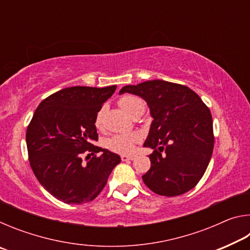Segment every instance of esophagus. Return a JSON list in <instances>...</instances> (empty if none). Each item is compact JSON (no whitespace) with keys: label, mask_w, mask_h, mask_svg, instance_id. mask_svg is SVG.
I'll list each match as a JSON object with an SVG mask.
<instances>
[{"label":"esophagus","mask_w":250,"mask_h":250,"mask_svg":"<svg viewBox=\"0 0 250 250\" xmlns=\"http://www.w3.org/2000/svg\"><path fill=\"white\" fill-rule=\"evenodd\" d=\"M135 159L134 155H121L122 161H132Z\"/></svg>","instance_id":"1"}]
</instances>
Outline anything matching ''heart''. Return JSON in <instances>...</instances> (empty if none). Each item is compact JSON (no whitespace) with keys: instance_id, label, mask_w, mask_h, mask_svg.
Instances as JSON below:
<instances>
[{"instance_id":"1","label":"heart","mask_w":250,"mask_h":250,"mask_svg":"<svg viewBox=\"0 0 250 250\" xmlns=\"http://www.w3.org/2000/svg\"><path fill=\"white\" fill-rule=\"evenodd\" d=\"M119 105L128 113L130 117H132L137 113H140L145 111V103L141 99H139L138 97L125 95L121 97L119 100ZM104 109H101L100 111L97 113L96 117V126L100 128L103 125L104 119ZM140 134L137 132H131V133H118L110 135L104 140V146L109 149L110 151L116 152V153L120 154H130L131 152L134 150L135 143L140 141Z\"/></svg>"}]
</instances>
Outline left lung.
I'll list each match as a JSON object with an SVG mask.
<instances>
[{"mask_svg":"<svg viewBox=\"0 0 250 250\" xmlns=\"http://www.w3.org/2000/svg\"><path fill=\"white\" fill-rule=\"evenodd\" d=\"M125 92L141 97L153 118L143 143L154 149L150 170L142 176L145 184L163 196L188 192L204 175L213 153L209 109L188 87L166 80L128 84L119 94Z\"/></svg>","mask_w":250,"mask_h":250,"instance_id":"obj_1","label":"left lung"}]
</instances>
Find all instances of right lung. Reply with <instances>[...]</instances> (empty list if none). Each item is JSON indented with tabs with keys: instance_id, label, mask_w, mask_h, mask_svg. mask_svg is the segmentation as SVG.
<instances>
[{
	"instance_id": "1",
	"label": "right lung",
	"mask_w": 250,
	"mask_h": 250,
	"mask_svg": "<svg viewBox=\"0 0 250 250\" xmlns=\"http://www.w3.org/2000/svg\"><path fill=\"white\" fill-rule=\"evenodd\" d=\"M117 86L64 88L42 101L26 131L31 167L41 185L66 204H83L99 195L118 154L94 146L96 117ZM84 151L93 157L82 163ZM89 155V154H88Z\"/></svg>"
}]
</instances>
